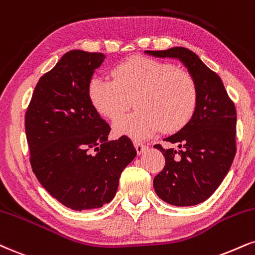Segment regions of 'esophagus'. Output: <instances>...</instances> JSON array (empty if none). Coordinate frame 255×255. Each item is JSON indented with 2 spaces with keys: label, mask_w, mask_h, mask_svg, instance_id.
Listing matches in <instances>:
<instances>
[{
  "label": "esophagus",
  "mask_w": 255,
  "mask_h": 255,
  "mask_svg": "<svg viewBox=\"0 0 255 255\" xmlns=\"http://www.w3.org/2000/svg\"><path fill=\"white\" fill-rule=\"evenodd\" d=\"M134 147H135L137 154H142V153L147 149V146L143 145V143H140V142H134Z\"/></svg>",
  "instance_id": "obj_1"
}]
</instances>
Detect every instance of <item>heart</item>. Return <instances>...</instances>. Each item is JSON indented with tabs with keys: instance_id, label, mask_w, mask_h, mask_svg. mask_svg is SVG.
Returning a JSON list of instances; mask_svg holds the SVG:
<instances>
[{
	"instance_id": "b5f03b06",
	"label": "heart",
	"mask_w": 255,
	"mask_h": 255,
	"mask_svg": "<svg viewBox=\"0 0 255 255\" xmlns=\"http://www.w3.org/2000/svg\"><path fill=\"white\" fill-rule=\"evenodd\" d=\"M113 79L93 77L88 97L103 118L115 121L133 101L136 110L120 119L114 133L133 140L151 136L160 128L173 131L189 121L196 107L197 89L188 71L145 57H131L119 63Z\"/></svg>"
}]
</instances>
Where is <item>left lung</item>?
<instances>
[{"instance_id":"left-lung-1","label":"left lung","mask_w":255,"mask_h":255,"mask_svg":"<svg viewBox=\"0 0 255 255\" xmlns=\"http://www.w3.org/2000/svg\"><path fill=\"white\" fill-rule=\"evenodd\" d=\"M157 58L180 60L194 78L197 89L195 112L176 134L164 139L172 148L160 149L165 167L153 180L162 201L176 207L204 202L228 173L236 153V109L219 75L185 47L145 51Z\"/></svg>"}]
</instances>
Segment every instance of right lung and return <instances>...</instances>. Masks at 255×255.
<instances>
[{"mask_svg":"<svg viewBox=\"0 0 255 255\" xmlns=\"http://www.w3.org/2000/svg\"><path fill=\"white\" fill-rule=\"evenodd\" d=\"M103 53L72 50L39 79L24 118L33 172L72 210L109 203L136 151L127 136L108 140L109 125L91 106L88 85Z\"/></svg>","mask_w":255,"mask_h":255,"instance_id":"add662e5","label":"right lung"}]
</instances>
